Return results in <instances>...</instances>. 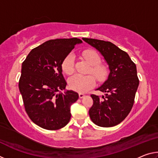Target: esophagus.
<instances>
[{
    "mask_svg": "<svg viewBox=\"0 0 158 158\" xmlns=\"http://www.w3.org/2000/svg\"><path fill=\"white\" fill-rule=\"evenodd\" d=\"M84 96H85V95L84 94V93H79V98H84Z\"/></svg>",
    "mask_w": 158,
    "mask_h": 158,
    "instance_id": "obj_1",
    "label": "esophagus"
}]
</instances>
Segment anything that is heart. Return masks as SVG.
<instances>
[{"label": "heart", "mask_w": 158, "mask_h": 158, "mask_svg": "<svg viewBox=\"0 0 158 158\" xmlns=\"http://www.w3.org/2000/svg\"><path fill=\"white\" fill-rule=\"evenodd\" d=\"M84 57L89 65H91L90 73L94 74L98 81H102L107 76V69L106 67L100 65V58L95 51L85 50L82 53ZM62 69L67 74H72L74 71V57L69 54L64 59L62 63ZM69 86L75 91L83 93L85 92L95 84V79L93 75H81L77 74L71 77L68 80Z\"/></svg>", "instance_id": "b5f03b06"}]
</instances>
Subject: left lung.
I'll list each match as a JSON object with an SVG mask.
<instances>
[{
    "label": "left lung",
    "mask_w": 158,
    "mask_h": 158,
    "mask_svg": "<svg viewBox=\"0 0 158 158\" xmlns=\"http://www.w3.org/2000/svg\"><path fill=\"white\" fill-rule=\"evenodd\" d=\"M82 39L101 53L109 69L107 79L96 89L105 93V96L91 95L93 105L89 109L90 118L98 126H115L123 121L132 108L139 84L137 67L126 52L111 42Z\"/></svg>",
    "instance_id": "left-lung-1"
}]
</instances>
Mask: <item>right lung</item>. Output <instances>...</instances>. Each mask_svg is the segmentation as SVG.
Returning <instances> with one entry per match:
<instances>
[{"label": "right lung", "instance_id": "1", "mask_svg": "<svg viewBox=\"0 0 158 158\" xmlns=\"http://www.w3.org/2000/svg\"><path fill=\"white\" fill-rule=\"evenodd\" d=\"M82 42L76 37L50 40L32 49L22 63L19 89L26 111L44 129H60L70 120V106L79 95L65 90L62 63L74 46Z\"/></svg>", "mask_w": 158, "mask_h": 158}]
</instances>
